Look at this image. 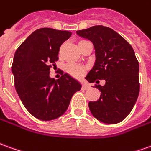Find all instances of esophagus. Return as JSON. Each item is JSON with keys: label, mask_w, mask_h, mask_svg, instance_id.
<instances>
[{"label": "esophagus", "mask_w": 151, "mask_h": 151, "mask_svg": "<svg viewBox=\"0 0 151 151\" xmlns=\"http://www.w3.org/2000/svg\"><path fill=\"white\" fill-rule=\"evenodd\" d=\"M83 89H88V88H89V85L86 83H83Z\"/></svg>", "instance_id": "esophagus-1"}]
</instances>
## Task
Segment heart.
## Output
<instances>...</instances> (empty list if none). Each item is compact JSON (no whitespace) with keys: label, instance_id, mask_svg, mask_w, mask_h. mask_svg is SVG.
<instances>
[{"label":"heart","instance_id":"obj_1","mask_svg":"<svg viewBox=\"0 0 151 151\" xmlns=\"http://www.w3.org/2000/svg\"><path fill=\"white\" fill-rule=\"evenodd\" d=\"M66 71L73 77L79 78V77H82L85 73V68L81 65L69 64L66 66Z\"/></svg>","mask_w":151,"mask_h":151}]
</instances>
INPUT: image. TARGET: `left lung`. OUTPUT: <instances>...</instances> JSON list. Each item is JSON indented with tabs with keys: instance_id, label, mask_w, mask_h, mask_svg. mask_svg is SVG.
Here are the masks:
<instances>
[{
	"instance_id": "8db88e82",
	"label": "left lung",
	"mask_w": 151,
	"mask_h": 151,
	"mask_svg": "<svg viewBox=\"0 0 151 151\" xmlns=\"http://www.w3.org/2000/svg\"><path fill=\"white\" fill-rule=\"evenodd\" d=\"M77 34L90 40L95 48L96 61L85 78L91 83L105 80L104 86H96L101 96L89 102L91 112L102 123H119L130 114L140 91L134 50L117 32L102 25L79 30Z\"/></svg>"
}]
</instances>
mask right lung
<instances>
[{"label": "right lung", "instance_id": "obj_1", "mask_svg": "<svg viewBox=\"0 0 151 151\" xmlns=\"http://www.w3.org/2000/svg\"><path fill=\"white\" fill-rule=\"evenodd\" d=\"M72 35L68 31L43 28L34 31L17 49L12 64L14 86L24 107L42 121L55 119L67 110L82 85L68 73L50 78L60 47Z\"/></svg>", "mask_w": 151, "mask_h": 151}]
</instances>
